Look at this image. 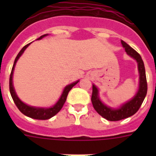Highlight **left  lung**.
Returning <instances> with one entry per match:
<instances>
[{
  "label": "left lung",
  "mask_w": 156,
  "mask_h": 156,
  "mask_svg": "<svg viewBox=\"0 0 156 156\" xmlns=\"http://www.w3.org/2000/svg\"><path fill=\"white\" fill-rule=\"evenodd\" d=\"M121 44L124 48L125 51L128 55L133 58L137 62L139 73V87L137 93L135 94L134 96L130 100L127 101L124 104L119 106V108H114L107 106L101 101L99 97L98 89L94 84H93L91 101L94 108L97 111L99 115L109 121L121 120V119H126L134 115L144 101V98L147 94V90H148L145 69H144L142 58L140 55L129 45H128L126 42L121 41Z\"/></svg>",
  "instance_id": "8db88e82"
}]
</instances>
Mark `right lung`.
Listing matches in <instances>:
<instances>
[{
  "mask_svg": "<svg viewBox=\"0 0 156 156\" xmlns=\"http://www.w3.org/2000/svg\"><path fill=\"white\" fill-rule=\"evenodd\" d=\"M48 34H44V35H42L37 40H41L42 38H44V37L48 36ZM31 43L27 44L26 46L23 47L22 48V50L19 51V53L18 54V55L16 56V59H15V62H14L13 67H12V73H11L10 75V80H9V89H10V93L12 95V98L13 99L14 102L16 105L17 108H19V111L21 112L22 113L24 114L25 115L27 116L30 117V118H33V119H43V120H45V119H48L53 117L54 115H55L60 110L62 109V106L64 105L65 102H66V98H67V95H68L69 92L71 90L72 88L77 83L79 82L80 80H76V82L72 83L70 84L67 85L66 87L64 88L62 93L61 96L59 98V99L58 100L57 102L54 105L51 107H49V108H43V107H35V106H31L27 105L26 103H24L23 101H22L18 97V95L16 94V92L15 90V88L13 86V80H12V78H13V73H14V69H15V66H16V62L19 60V58H20V56L23 54V52L25 51V50L28 48L29 45Z\"/></svg>",
  "mask_w": 156,
  "mask_h": 156,
  "instance_id": "right-lung-1",
  "label": "right lung"
}]
</instances>
